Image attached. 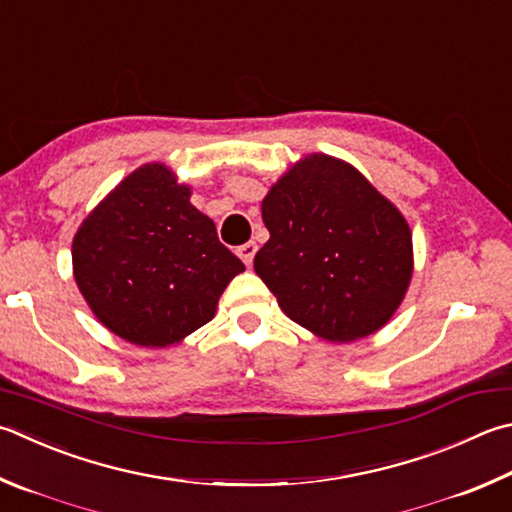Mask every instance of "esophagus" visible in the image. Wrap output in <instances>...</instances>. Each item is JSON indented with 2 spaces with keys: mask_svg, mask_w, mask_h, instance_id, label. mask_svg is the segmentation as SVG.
Masks as SVG:
<instances>
[{
  "mask_svg": "<svg viewBox=\"0 0 512 512\" xmlns=\"http://www.w3.org/2000/svg\"><path fill=\"white\" fill-rule=\"evenodd\" d=\"M255 253H257V244H255V241H246V244H241V246L237 248V255L241 257V262H244L246 266L253 264Z\"/></svg>",
  "mask_w": 512,
  "mask_h": 512,
  "instance_id": "obj_1",
  "label": "esophagus"
}]
</instances>
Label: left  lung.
<instances>
[{"instance_id":"8db88e82","label":"left lung","mask_w":512,"mask_h":512,"mask_svg":"<svg viewBox=\"0 0 512 512\" xmlns=\"http://www.w3.org/2000/svg\"><path fill=\"white\" fill-rule=\"evenodd\" d=\"M255 273L300 327L351 342L392 318L412 277V232L351 165L306 156L262 203Z\"/></svg>"}]
</instances>
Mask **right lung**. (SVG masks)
I'll list each match as a JSON object with an SVG mask.
<instances>
[{"mask_svg": "<svg viewBox=\"0 0 512 512\" xmlns=\"http://www.w3.org/2000/svg\"><path fill=\"white\" fill-rule=\"evenodd\" d=\"M241 271L190 188L159 163L129 174L73 239V273L91 311L141 347H167L210 322Z\"/></svg>", "mask_w": 512, "mask_h": 512, "instance_id": "obj_1", "label": "right lung"}]
</instances>
